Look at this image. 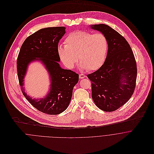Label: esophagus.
<instances>
[{
  "instance_id": "obj_1",
  "label": "esophagus",
  "mask_w": 154,
  "mask_h": 154,
  "mask_svg": "<svg viewBox=\"0 0 154 154\" xmlns=\"http://www.w3.org/2000/svg\"><path fill=\"white\" fill-rule=\"evenodd\" d=\"M79 78H80V79H83V78H84L86 77V76H85V75H84V74H79Z\"/></svg>"
}]
</instances>
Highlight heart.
<instances>
[{
	"label": "heart",
	"mask_w": 154,
	"mask_h": 154,
	"mask_svg": "<svg viewBox=\"0 0 154 154\" xmlns=\"http://www.w3.org/2000/svg\"><path fill=\"white\" fill-rule=\"evenodd\" d=\"M64 44V46L59 45L57 54L61 62L69 69L75 68L79 59L82 69L95 71L100 69L106 60L109 48L108 39L103 33L93 34L80 30L70 33Z\"/></svg>",
	"instance_id": "1"
}]
</instances>
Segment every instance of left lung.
I'll use <instances>...</instances> for the list:
<instances>
[{"instance_id":"1","label":"left lung","mask_w":154,"mask_h":154,"mask_svg":"<svg viewBox=\"0 0 154 154\" xmlns=\"http://www.w3.org/2000/svg\"><path fill=\"white\" fill-rule=\"evenodd\" d=\"M108 39L109 48L103 66L87 75L91 81V97L96 106L113 112L126 103L132 96L137 75L135 58L126 39L105 24L91 25Z\"/></svg>"}]
</instances>
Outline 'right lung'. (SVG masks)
<instances>
[{
	"instance_id": "obj_1",
	"label": "right lung",
	"mask_w": 154,
	"mask_h": 154,
	"mask_svg": "<svg viewBox=\"0 0 154 154\" xmlns=\"http://www.w3.org/2000/svg\"><path fill=\"white\" fill-rule=\"evenodd\" d=\"M64 26L41 29L29 36L22 44L17 59V76L23 96L36 109L49 115H57L68 107L74 86L79 75L71 70L61 68L58 62V43L66 33ZM40 60L45 64L51 78L49 93L45 98L32 99L23 88V79L28 64Z\"/></svg>"
}]
</instances>
